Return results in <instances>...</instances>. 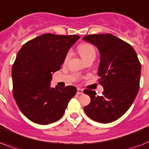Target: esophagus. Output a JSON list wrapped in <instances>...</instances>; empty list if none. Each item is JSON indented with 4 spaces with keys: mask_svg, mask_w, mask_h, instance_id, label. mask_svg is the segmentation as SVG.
<instances>
[{
    "mask_svg": "<svg viewBox=\"0 0 149 149\" xmlns=\"http://www.w3.org/2000/svg\"><path fill=\"white\" fill-rule=\"evenodd\" d=\"M83 93V89H79V88H78V89H77V94H79H79H82Z\"/></svg>",
    "mask_w": 149,
    "mask_h": 149,
    "instance_id": "esophagus-1",
    "label": "esophagus"
}]
</instances>
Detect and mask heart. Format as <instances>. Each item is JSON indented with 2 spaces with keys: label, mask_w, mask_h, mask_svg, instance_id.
<instances>
[{
  "label": "heart",
  "mask_w": 149,
  "mask_h": 149,
  "mask_svg": "<svg viewBox=\"0 0 149 149\" xmlns=\"http://www.w3.org/2000/svg\"><path fill=\"white\" fill-rule=\"evenodd\" d=\"M79 53L80 54L81 57L83 58V60H86L87 58L92 56H95V49L93 45H92L90 43H82L78 47ZM70 54H67L66 58L69 57Z\"/></svg>",
  "instance_id": "1"
}]
</instances>
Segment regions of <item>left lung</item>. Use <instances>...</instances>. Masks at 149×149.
Instances as JSON below:
<instances>
[{"label":"left lung","instance_id":"left-lung-1","mask_svg":"<svg viewBox=\"0 0 149 149\" xmlns=\"http://www.w3.org/2000/svg\"><path fill=\"white\" fill-rule=\"evenodd\" d=\"M97 47L100 54L98 75L104 88L102 95L85 89L91 102L84 107L93 120L109 123L123 116L138 94L141 64L131 45L110 33L87 35L83 38Z\"/></svg>","mask_w":149,"mask_h":149}]
</instances>
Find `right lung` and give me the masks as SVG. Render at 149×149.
<instances>
[{"label": "right lung", "instance_id": "1", "mask_svg": "<svg viewBox=\"0 0 149 149\" xmlns=\"http://www.w3.org/2000/svg\"><path fill=\"white\" fill-rule=\"evenodd\" d=\"M79 37L45 33L26 42L18 52L12 67L13 95L33 123L47 125L59 120L77 93L72 86L52 88L50 81Z\"/></svg>", "mask_w": 149, "mask_h": 149}]
</instances>
